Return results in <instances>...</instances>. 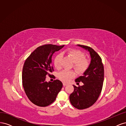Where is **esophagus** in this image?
Here are the masks:
<instances>
[{
    "instance_id": "obj_1",
    "label": "esophagus",
    "mask_w": 126,
    "mask_h": 126,
    "mask_svg": "<svg viewBox=\"0 0 126 126\" xmlns=\"http://www.w3.org/2000/svg\"><path fill=\"white\" fill-rule=\"evenodd\" d=\"M67 85V83H63V86L64 87L65 86H66Z\"/></svg>"
}]
</instances>
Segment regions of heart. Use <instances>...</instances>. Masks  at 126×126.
I'll list each match as a JSON object with an SVG mask.
<instances>
[{
    "mask_svg": "<svg viewBox=\"0 0 126 126\" xmlns=\"http://www.w3.org/2000/svg\"><path fill=\"white\" fill-rule=\"evenodd\" d=\"M67 54L74 63V68L78 73H82L87 69L89 66V62L87 59L83 58L84 55L81 51L75 49H70L67 51ZM62 58L61 54L57 55L55 58L54 65L57 69H59L61 67L60 61ZM75 75L73 71L64 70L59 72L58 77L63 82H68L71 78L74 77Z\"/></svg>",
    "mask_w": 126,
    "mask_h": 126,
    "instance_id": "obj_1",
    "label": "heart"
}]
</instances>
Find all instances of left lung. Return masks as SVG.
<instances>
[{"label": "left lung", "instance_id": "left-lung-1", "mask_svg": "<svg viewBox=\"0 0 126 126\" xmlns=\"http://www.w3.org/2000/svg\"><path fill=\"white\" fill-rule=\"evenodd\" d=\"M77 46L88 51L90 63L82 75L75 79L77 84L81 81L83 85L78 87L73 85L74 90L69 100L76 108L83 109L94 104L99 96L104 79V68L100 57L93 49L86 46Z\"/></svg>", "mask_w": 126, "mask_h": 126}]
</instances>
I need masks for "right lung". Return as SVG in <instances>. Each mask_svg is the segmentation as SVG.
Here are the masks:
<instances>
[{"label": "right lung", "instance_id": "obj_1", "mask_svg": "<svg viewBox=\"0 0 126 126\" xmlns=\"http://www.w3.org/2000/svg\"><path fill=\"white\" fill-rule=\"evenodd\" d=\"M64 45H45L38 47L28 57L22 69V79L25 93L33 104L47 106L54 102L63 87L59 80L47 82V75L53 70L52 56Z\"/></svg>", "mask_w": 126, "mask_h": 126}]
</instances>
